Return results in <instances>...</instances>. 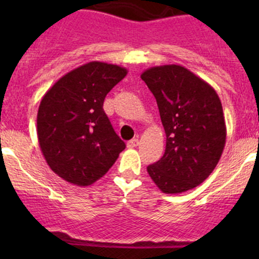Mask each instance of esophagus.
Returning <instances> with one entry per match:
<instances>
[{
  "label": "esophagus",
  "mask_w": 259,
  "mask_h": 259,
  "mask_svg": "<svg viewBox=\"0 0 259 259\" xmlns=\"http://www.w3.org/2000/svg\"><path fill=\"white\" fill-rule=\"evenodd\" d=\"M138 145H139V140L138 139H132L126 143L127 148H135V146H138Z\"/></svg>",
  "instance_id": "1"
}]
</instances>
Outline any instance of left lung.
<instances>
[{"mask_svg": "<svg viewBox=\"0 0 259 259\" xmlns=\"http://www.w3.org/2000/svg\"><path fill=\"white\" fill-rule=\"evenodd\" d=\"M140 77L155 96L166 135L164 155L146 170L165 194L193 189L210 176L226 145L221 99L180 65L150 67Z\"/></svg>", "mask_w": 259, "mask_h": 259, "instance_id": "8db88e82", "label": "left lung"}]
</instances>
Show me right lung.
<instances>
[{"mask_svg":"<svg viewBox=\"0 0 259 259\" xmlns=\"http://www.w3.org/2000/svg\"><path fill=\"white\" fill-rule=\"evenodd\" d=\"M126 74L119 65L88 62L57 80L41 99L38 144L60 178L79 187L94 184L125 149L103 105L109 91Z\"/></svg>","mask_w":259,"mask_h":259,"instance_id":"right-lung-1","label":"right lung"}]
</instances>
